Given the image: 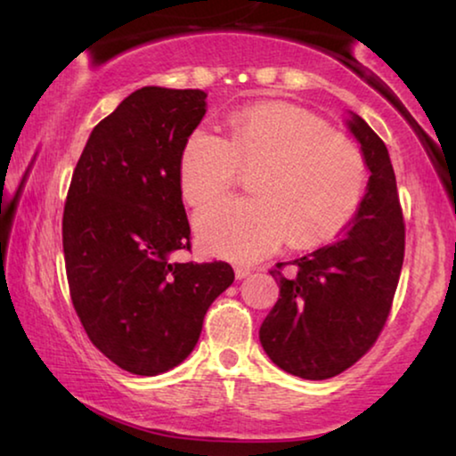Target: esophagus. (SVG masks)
I'll return each instance as SVG.
<instances>
[{"instance_id":"1","label":"esophagus","mask_w":456,"mask_h":456,"mask_svg":"<svg viewBox=\"0 0 456 456\" xmlns=\"http://www.w3.org/2000/svg\"><path fill=\"white\" fill-rule=\"evenodd\" d=\"M234 273H236V280H245L247 276H251V267H247V265H236V267H234Z\"/></svg>"}]
</instances>
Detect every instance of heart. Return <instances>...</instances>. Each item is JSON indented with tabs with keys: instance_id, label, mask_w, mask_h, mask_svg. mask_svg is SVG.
Wrapping results in <instances>:
<instances>
[{
	"instance_id": "obj_1",
	"label": "heart",
	"mask_w": 456,
	"mask_h": 456,
	"mask_svg": "<svg viewBox=\"0 0 456 456\" xmlns=\"http://www.w3.org/2000/svg\"><path fill=\"white\" fill-rule=\"evenodd\" d=\"M257 197H224L195 216L205 253L255 261L289 239L311 247L332 239L351 222L365 192L367 167L346 136L290 103L267 102L234 111L228 136L197 126L178 159L180 191L191 205L220 195L240 167H257Z\"/></svg>"
}]
</instances>
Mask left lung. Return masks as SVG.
Wrapping results in <instances>:
<instances>
[{"label":"left lung","mask_w":456,"mask_h":456,"mask_svg":"<svg viewBox=\"0 0 456 456\" xmlns=\"http://www.w3.org/2000/svg\"><path fill=\"white\" fill-rule=\"evenodd\" d=\"M345 122L370 170L365 195L338 239L270 272L280 297L259 328L267 357L303 379L338 376L370 351L388 320L404 257L388 149L361 116L348 111Z\"/></svg>","instance_id":"left-lung-1"}]
</instances>
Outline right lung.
Segmentation results:
<instances>
[{
  "label": "right lung",
  "mask_w": 456,
  "mask_h": 456,
  "mask_svg": "<svg viewBox=\"0 0 456 456\" xmlns=\"http://www.w3.org/2000/svg\"><path fill=\"white\" fill-rule=\"evenodd\" d=\"M199 89L142 86L91 130L68 191L61 240L72 305L93 345L136 376L183 363L232 267L191 251L178 159L208 111Z\"/></svg>",
  "instance_id": "right-lung-1"
}]
</instances>
